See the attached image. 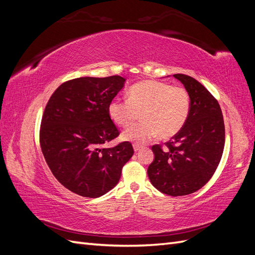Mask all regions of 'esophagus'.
<instances>
[{
	"instance_id": "obj_1",
	"label": "esophagus",
	"mask_w": 255,
	"mask_h": 255,
	"mask_svg": "<svg viewBox=\"0 0 255 255\" xmlns=\"http://www.w3.org/2000/svg\"><path fill=\"white\" fill-rule=\"evenodd\" d=\"M133 148H134V151L137 152V151H139L141 149V145L138 144V143H134L133 144Z\"/></svg>"
}]
</instances>
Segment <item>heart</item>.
<instances>
[{
  "label": "heart",
  "mask_w": 255,
  "mask_h": 255,
  "mask_svg": "<svg viewBox=\"0 0 255 255\" xmlns=\"http://www.w3.org/2000/svg\"><path fill=\"white\" fill-rule=\"evenodd\" d=\"M190 111L188 91L181 86L146 80L129 88L128 100L114 99L109 115L116 125L128 127L141 113L143 121L122 134L125 140L145 142L157 134L161 139L175 136L185 126Z\"/></svg>",
  "instance_id": "heart-1"
}]
</instances>
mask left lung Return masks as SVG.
<instances>
[{"label": "left lung", "instance_id": "8db88e82", "mask_svg": "<svg viewBox=\"0 0 255 255\" xmlns=\"http://www.w3.org/2000/svg\"><path fill=\"white\" fill-rule=\"evenodd\" d=\"M188 91L190 111L186 123L171 140L152 145L154 159L148 167L150 182L165 195L192 194L211 180L225 148V122L220 105L201 83L174 74Z\"/></svg>", "mask_w": 255, "mask_h": 255}]
</instances>
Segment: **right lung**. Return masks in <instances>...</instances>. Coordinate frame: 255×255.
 Masks as SVG:
<instances>
[{
	"label": "right lung",
	"mask_w": 255,
	"mask_h": 255,
	"mask_svg": "<svg viewBox=\"0 0 255 255\" xmlns=\"http://www.w3.org/2000/svg\"><path fill=\"white\" fill-rule=\"evenodd\" d=\"M125 82L119 75L73 79L61 84L45 105L39 132L42 154L56 180L76 195L106 194L133 156L128 141L103 148L120 134L109 104Z\"/></svg>",
	"instance_id": "1"
}]
</instances>
